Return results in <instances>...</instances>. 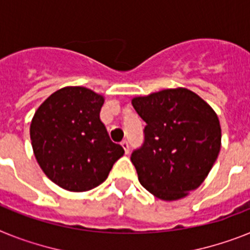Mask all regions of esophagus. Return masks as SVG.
Listing matches in <instances>:
<instances>
[{"instance_id":"1","label":"esophagus","mask_w":250,"mask_h":250,"mask_svg":"<svg viewBox=\"0 0 250 250\" xmlns=\"http://www.w3.org/2000/svg\"><path fill=\"white\" fill-rule=\"evenodd\" d=\"M121 145H122V147L125 148V154H128V152H129V144H128V141H123Z\"/></svg>"}]
</instances>
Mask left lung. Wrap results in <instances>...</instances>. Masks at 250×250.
I'll return each mask as SVG.
<instances>
[{"mask_svg": "<svg viewBox=\"0 0 250 250\" xmlns=\"http://www.w3.org/2000/svg\"><path fill=\"white\" fill-rule=\"evenodd\" d=\"M132 105L146 122L144 142L131 155L142 187L164 201L197 189L221 147V127L213 109L183 87L138 96Z\"/></svg>", "mask_w": 250, "mask_h": 250, "instance_id": "1", "label": "left lung"}]
</instances>
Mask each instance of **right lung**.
Here are the masks:
<instances>
[{
  "label": "right lung",
  "mask_w": 250,
  "mask_h": 250,
  "mask_svg": "<svg viewBox=\"0 0 250 250\" xmlns=\"http://www.w3.org/2000/svg\"><path fill=\"white\" fill-rule=\"evenodd\" d=\"M103 104L93 90L70 86L52 94L35 112L30 140L38 164L64 189H93L125 154L100 121Z\"/></svg>",
  "instance_id": "right-lung-1"
}]
</instances>
